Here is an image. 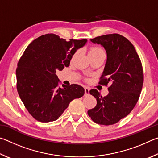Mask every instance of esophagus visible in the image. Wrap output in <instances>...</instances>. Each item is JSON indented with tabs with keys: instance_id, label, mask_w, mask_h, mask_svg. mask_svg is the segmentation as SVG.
<instances>
[{
	"instance_id": "1",
	"label": "esophagus",
	"mask_w": 158,
	"mask_h": 158,
	"mask_svg": "<svg viewBox=\"0 0 158 158\" xmlns=\"http://www.w3.org/2000/svg\"><path fill=\"white\" fill-rule=\"evenodd\" d=\"M84 90H85V95H89V90H90L89 88L84 87Z\"/></svg>"
}]
</instances>
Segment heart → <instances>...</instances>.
<instances>
[{
    "instance_id": "obj_1",
    "label": "heart",
    "mask_w": 158,
    "mask_h": 158,
    "mask_svg": "<svg viewBox=\"0 0 158 158\" xmlns=\"http://www.w3.org/2000/svg\"><path fill=\"white\" fill-rule=\"evenodd\" d=\"M105 53L104 50L102 49L100 47H97V46H93L89 49V57L91 56H97L100 54V53ZM77 54V53H75L73 56V57Z\"/></svg>"
}]
</instances>
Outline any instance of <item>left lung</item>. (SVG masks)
<instances>
[{
	"label": "left lung",
	"mask_w": 158,
	"mask_h": 158,
	"mask_svg": "<svg viewBox=\"0 0 158 158\" xmlns=\"http://www.w3.org/2000/svg\"><path fill=\"white\" fill-rule=\"evenodd\" d=\"M90 41L106 50L107 59L99 84L109 86L105 97L96 89L90 90L97 105L88 114L96 123L114 125L127 116L138 102L143 84L142 64L133 44L121 35H105Z\"/></svg>",
	"instance_id": "1"
}]
</instances>
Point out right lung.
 Returning a JSON list of instances; mask_svg holds the SVG:
<instances>
[{"label":"right lung","instance_id":"1","mask_svg":"<svg viewBox=\"0 0 158 158\" xmlns=\"http://www.w3.org/2000/svg\"><path fill=\"white\" fill-rule=\"evenodd\" d=\"M86 42V39L66 41L50 33L37 37L24 51L16 69L17 89L26 109L37 121H56L72 100L84 95V89L79 85L60 88L56 73L68 67L77 49Z\"/></svg>","mask_w":158,"mask_h":158}]
</instances>
